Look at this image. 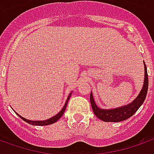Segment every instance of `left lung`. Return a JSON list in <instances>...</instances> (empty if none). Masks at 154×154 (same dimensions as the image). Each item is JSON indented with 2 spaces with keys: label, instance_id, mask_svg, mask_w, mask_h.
Segmentation results:
<instances>
[{
  "label": "left lung",
  "instance_id": "left-lung-1",
  "mask_svg": "<svg viewBox=\"0 0 154 154\" xmlns=\"http://www.w3.org/2000/svg\"><path fill=\"white\" fill-rule=\"evenodd\" d=\"M144 80L143 87L141 89L140 92L139 93L137 97L132 101L131 103L126 104V105L115 108V109H103L98 107L95 101L94 100V96L92 94V92L90 95V100L91 103L92 109L94 115L100 118V120L108 122H118L126 120L131 118L132 115H134L138 109H140L144 100L146 98L147 91H148V86H149V79H148V72H147V68L144 62Z\"/></svg>",
  "mask_w": 154,
  "mask_h": 154
}]
</instances>
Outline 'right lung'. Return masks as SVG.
Instances as JSON below:
<instances>
[{"label": "right lung", "instance_id": "obj_1", "mask_svg": "<svg viewBox=\"0 0 154 154\" xmlns=\"http://www.w3.org/2000/svg\"><path fill=\"white\" fill-rule=\"evenodd\" d=\"M71 95H72V92L70 93V94H68V99H67V100H66L65 103H64V106L63 107V109L60 110V112H59V113H57V114L55 115V116H54V117L49 118V119H46V120H43V121L28 120V119H26L25 118H23L22 116H20L19 113H17V112L16 113L19 118H21V119H23V120L24 121V122H28V124H31V125H33V126H47V125H51V124H53L54 123V122H56L57 121L59 120V119L62 117L63 114V112H64V111H65L66 107H67V104H68V100H69V98L71 97Z\"/></svg>", "mask_w": 154, "mask_h": 154}]
</instances>
